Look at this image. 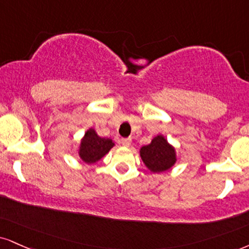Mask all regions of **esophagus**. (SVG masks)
<instances>
[{
    "label": "esophagus",
    "mask_w": 249,
    "mask_h": 249,
    "mask_svg": "<svg viewBox=\"0 0 249 249\" xmlns=\"http://www.w3.org/2000/svg\"><path fill=\"white\" fill-rule=\"evenodd\" d=\"M131 142H132V139H131V138H123V139L121 140L122 145L125 146V147H128V146L131 145Z\"/></svg>",
    "instance_id": "34e87169"
}]
</instances>
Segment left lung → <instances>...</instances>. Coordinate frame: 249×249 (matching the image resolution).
<instances>
[{
	"label": "left lung",
	"instance_id": "1",
	"mask_svg": "<svg viewBox=\"0 0 249 249\" xmlns=\"http://www.w3.org/2000/svg\"><path fill=\"white\" fill-rule=\"evenodd\" d=\"M140 157L145 166L153 173H162L176 162L175 148L161 134L154 137L149 145L140 148Z\"/></svg>",
	"mask_w": 249,
	"mask_h": 249
}]
</instances>
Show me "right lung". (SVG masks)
Returning <instances> with one entry per match:
<instances>
[{
  "instance_id": "right-lung-1",
  "label": "right lung",
  "mask_w": 249,
  "mask_h": 249,
  "mask_svg": "<svg viewBox=\"0 0 249 249\" xmlns=\"http://www.w3.org/2000/svg\"><path fill=\"white\" fill-rule=\"evenodd\" d=\"M115 146V142L109 138H102L96 133L94 128H89L82 138L79 148V157L86 163H95Z\"/></svg>"
}]
</instances>
